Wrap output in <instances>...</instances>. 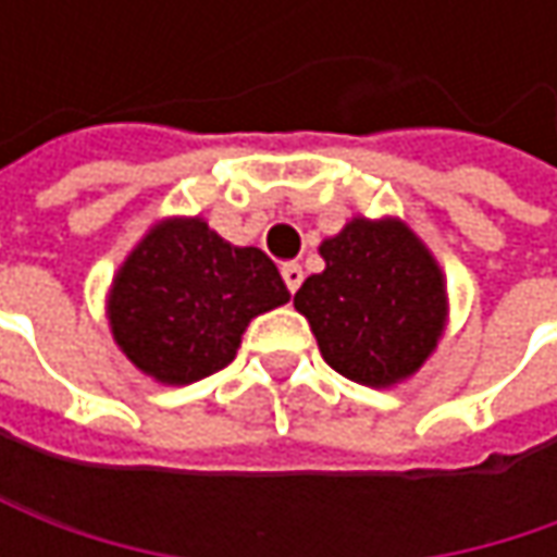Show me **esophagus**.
<instances>
[{"instance_id": "34e87169", "label": "esophagus", "mask_w": 557, "mask_h": 557, "mask_svg": "<svg viewBox=\"0 0 557 557\" xmlns=\"http://www.w3.org/2000/svg\"><path fill=\"white\" fill-rule=\"evenodd\" d=\"M282 278H285V285H288V290L294 294V290L300 288V282H304V269L297 267V263H285V267H282Z\"/></svg>"}]
</instances>
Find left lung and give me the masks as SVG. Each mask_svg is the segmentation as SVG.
I'll return each instance as SVG.
<instances>
[{
	"label": "left lung",
	"instance_id": "8db88e82",
	"mask_svg": "<svg viewBox=\"0 0 557 557\" xmlns=\"http://www.w3.org/2000/svg\"><path fill=\"white\" fill-rule=\"evenodd\" d=\"M319 253L325 272L300 285L294 307L310 319L325 362L369 387L409 377L437 347L446 319L431 253L396 220H354Z\"/></svg>",
	"mask_w": 557,
	"mask_h": 557
}]
</instances>
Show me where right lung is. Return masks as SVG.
<instances>
[{
    "label": "right lung",
    "mask_w": 557,
    "mask_h": 557,
    "mask_svg": "<svg viewBox=\"0 0 557 557\" xmlns=\"http://www.w3.org/2000/svg\"><path fill=\"white\" fill-rule=\"evenodd\" d=\"M275 263L235 247L201 220H173L120 269L111 329L120 350L163 384H191L225 369L247 322L288 304Z\"/></svg>",
    "instance_id": "obj_1"
}]
</instances>
